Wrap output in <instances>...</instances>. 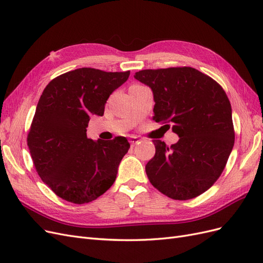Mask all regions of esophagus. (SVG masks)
I'll use <instances>...</instances> for the list:
<instances>
[{"mask_svg": "<svg viewBox=\"0 0 263 263\" xmlns=\"http://www.w3.org/2000/svg\"><path fill=\"white\" fill-rule=\"evenodd\" d=\"M140 141H141V139L139 137H137V136H132L129 138V142H130L132 146H136V145L140 144Z\"/></svg>", "mask_w": 263, "mask_h": 263, "instance_id": "obj_1", "label": "esophagus"}]
</instances>
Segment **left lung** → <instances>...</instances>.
Here are the masks:
<instances>
[{"label":"left lung","mask_w":263,"mask_h":263,"mask_svg":"<svg viewBox=\"0 0 263 263\" xmlns=\"http://www.w3.org/2000/svg\"><path fill=\"white\" fill-rule=\"evenodd\" d=\"M134 78L154 94V117L179 136L170 148L154 140L146 164L151 184L173 200H191L208 191L224 170L235 133L232 106L222 87L190 68L141 70Z\"/></svg>","instance_id":"obj_1"}]
</instances>
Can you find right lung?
<instances>
[{"mask_svg": "<svg viewBox=\"0 0 263 263\" xmlns=\"http://www.w3.org/2000/svg\"><path fill=\"white\" fill-rule=\"evenodd\" d=\"M129 73L80 68L45 87L27 145L39 177L63 200L92 202L115 182L118 165L130 147L128 140L94 141L87 138L86 127L91 116L104 114L109 95Z\"/></svg>", "mask_w": 263, "mask_h": 263, "instance_id": "1", "label": "right lung"}]
</instances>
